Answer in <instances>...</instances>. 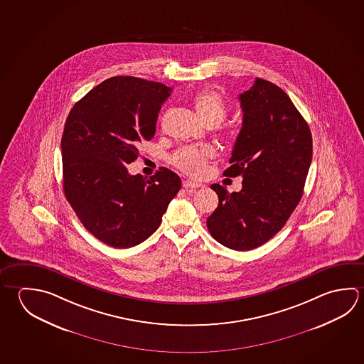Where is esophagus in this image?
I'll list each match as a JSON object with an SVG mask.
<instances>
[{"label":"esophagus","instance_id":"1","mask_svg":"<svg viewBox=\"0 0 364 364\" xmlns=\"http://www.w3.org/2000/svg\"><path fill=\"white\" fill-rule=\"evenodd\" d=\"M183 186H184L185 189H198V188H202L203 185L199 184V183H194V181H191V180H185V181H183Z\"/></svg>","mask_w":364,"mask_h":364}]
</instances>
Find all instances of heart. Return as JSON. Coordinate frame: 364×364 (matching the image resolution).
Here are the masks:
<instances>
[{
	"instance_id": "b5f03b06",
	"label": "heart",
	"mask_w": 364,
	"mask_h": 364,
	"mask_svg": "<svg viewBox=\"0 0 364 364\" xmlns=\"http://www.w3.org/2000/svg\"><path fill=\"white\" fill-rule=\"evenodd\" d=\"M193 106L198 117L208 127H217L226 119L229 107L215 90H203L193 98ZM216 151L210 146L204 147H184L173 156V166L180 171L199 176L204 173L205 167L212 159H215Z\"/></svg>"
}]
</instances>
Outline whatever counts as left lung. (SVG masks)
Here are the masks:
<instances>
[{
  "instance_id": "obj_1",
  "label": "left lung",
  "mask_w": 364,
  "mask_h": 364,
  "mask_svg": "<svg viewBox=\"0 0 364 364\" xmlns=\"http://www.w3.org/2000/svg\"><path fill=\"white\" fill-rule=\"evenodd\" d=\"M242 127L223 175L242 176L240 191L210 185L218 205L207 218L217 242L234 250L261 247L299 203L312 161V134L280 87L255 79L239 96Z\"/></svg>"
}]
</instances>
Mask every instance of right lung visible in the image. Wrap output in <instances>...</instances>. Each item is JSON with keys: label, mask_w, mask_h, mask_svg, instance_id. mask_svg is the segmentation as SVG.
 Segmentation results:
<instances>
[{"label": "right lung", "mask_w": 364, "mask_h": 364, "mask_svg": "<svg viewBox=\"0 0 364 364\" xmlns=\"http://www.w3.org/2000/svg\"><path fill=\"white\" fill-rule=\"evenodd\" d=\"M165 84L112 77L74 105L61 138L65 197L84 228L114 248L141 244L159 229L181 180L166 167L130 175L138 146L151 141Z\"/></svg>", "instance_id": "1"}]
</instances>
